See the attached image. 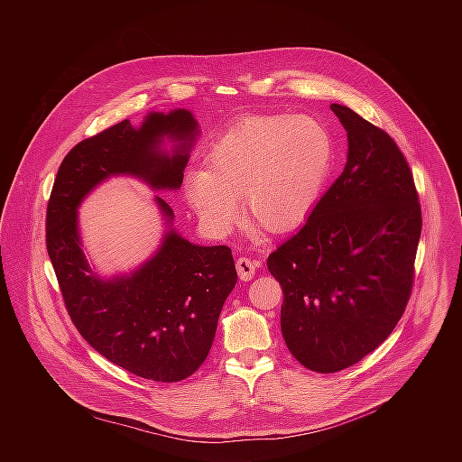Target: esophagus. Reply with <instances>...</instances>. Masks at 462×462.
I'll return each instance as SVG.
<instances>
[{
  "label": "esophagus",
  "mask_w": 462,
  "mask_h": 462,
  "mask_svg": "<svg viewBox=\"0 0 462 462\" xmlns=\"http://www.w3.org/2000/svg\"><path fill=\"white\" fill-rule=\"evenodd\" d=\"M236 270L242 281H251L256 273V263L249 258H238L236 260Z\"/></svg>",
  "instance_id": "obj_1"
}]
</instances>
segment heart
<instances>
[{"label": "heart", "mask_w": 462, "mask_h": 462, "mask_svg": "<svg viewBox=\"0 0 462 462\" xmlns=\"http://www.w3.org/2000/svg\"><path fill=\"white\" fill-rule=\"evenodd\" d=\"M334 158L329 132L319 121L247 117L220 136L206 154V169L185 174V198L202 226L226 236L240 204L266 229L295 227L313 208Z\"/></svg>", "instance_id": "1"}]
</instances>
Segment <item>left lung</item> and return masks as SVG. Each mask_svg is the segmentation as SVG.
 I'll use <instances>...</instances> for the list:
<instances>
[{"label":"left lung","instance_id":"left-lung-1","mask_svg":"<svg viewBox=\"0 0 462 462\" xmlns=\"http://www.w3.org/2000/svg\"><path fill=\"white\" fill-rule=\"evenodd\" d=\"M330 110L346 132L345 169L266 260L284 293L286 346L319 374L356 365L395 329L421 233L414 181L393 138L348 106Z\"/></svg>","mask_w":462,"mask_h":462}]
</instances>
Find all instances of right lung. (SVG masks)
I'll return each instance as SVG.
<instances>
[{
	"label": "right lung",
	"instance_id": "right-lung-1",
	"mask_svg": "<svg viewBox=\"0 0 462 462\" xmlns=\"http://www.w3.org/2000/svg\"><path fill=\"white\" fill-rule=\"evenodd\" d=\"M199 134L187 108L149 112L138 128L126 119L69 151L48 202V254L72 324L103 357L156 383L183 381L208 357L238 279L231 249L181 236L172 208L154 196L163 220L158 249L130 272L101 275L83 251L78 208L116 176L180 190Z\"/></svg>",
	"mask_w": 462,
	"mask_h": 462
}]
</instances>
